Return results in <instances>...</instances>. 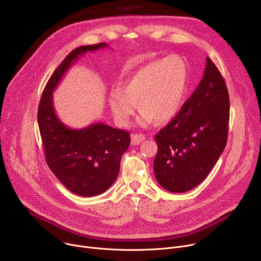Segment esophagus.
<instances>
[{
  "label": "esophagus",
  "mask_w": 261,
  "mask_h": 261,
  "mask_svg": "<svg viewBox=\"0 0 261 261\" xmlns=\"http://www.w3.org/2000/svg\"><path fill=\"white\" fill-rule=\"evenodd\" d=\"M145 135L144 134H133L131 136V145L135 146V145H138L141 144L144 140H145Z\"/></svg>",
  "instance_id": "1"
}]
</instances>
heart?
<instances>
[{
	"label": "heart",
	"mask_w": 261,
	"mask_h": 261,
	"mask_svg": "<svg viewBox=\"0 0 261 261\" xmlns=\"http://www.w3.org/2000/svg\"><path fill=\"white\" fill-rule=\"evenodd\" d=\"M187 88L184 61L170 56L149 62L109 92V105L116 123L127 126L137 105L138 124L147 127L156 120L167 123L178 113Z\"/></svg>",
	"instance_id": "b5f03b06"
}]
</instances>
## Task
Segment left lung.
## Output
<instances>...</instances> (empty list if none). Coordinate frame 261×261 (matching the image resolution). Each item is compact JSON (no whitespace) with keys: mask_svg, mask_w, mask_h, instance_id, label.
<instances>
[{"mask_svg":"<svg viewBox=\"0 0 261 261\" xmlns=\"http://www.w3.org/2000/svg\"><path fill=\"white\" fill-rule=\"evenodd\" d=\"M230 99L225 82L210 58L203 76L178 114L155 135L156 180L184 193L209 174L228 140Z\"/></svg>","mask_w":261,"mask_h":261,"instance_id":"obj_1","label":"left lung"}]
</instances>
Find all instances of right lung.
<instances>
[{
	"instance_id": "right-lung-1",
	"label": "right lung",
	"mask_w": 261,
	"mask_h": 261,
	"mask_svg": "<svg viewBox=\"0 0 261 261\" xmlns=\"http://www.w3.org/2000/svg\"><path fill=\"white\" fill-rule=\"evenodd\" d=\"M106 47L99 43L72 50L46 84L38 111L48 167L70 192L85 197L99 195L112 186L121 155L129 148L130 134L100 121L82 129L69 128L55 111L52 93L79 57Z\"/></svg>"
}]
</instances>
